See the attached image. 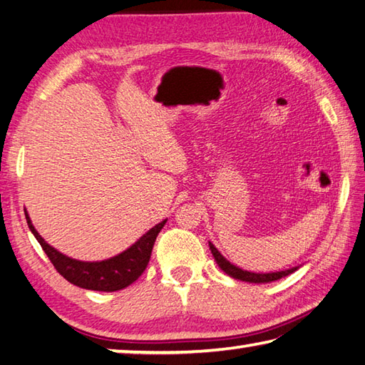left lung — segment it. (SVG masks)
Segmentation results:
<instances>
[{"label": "left lung", "instance_id": "obj_1", "mask_svg": "<svg viewBox=\"0 0 365 365\" xmlns=\"http://www.w3.org/2000/svg\"><path fill=\"white\" fill-rule=\"evenodd\" d=\"M210 245V250H211V254L212 257H215L216 264L219 265V268H221L222 272H225L229 277L235 278V279H240V281H246V283H256V284H260V283H272V281H277V279H281L287 277V274L294 273L295 270H297L299 267L302 265H297V267H292V268H287V270H281V272H270V273H254V272H247V270H243V268H240L237 265H233L232 262H229L221 252L217 251V247L212 245L211 242H208Z\"/></svg>", "mask_w": 365, "mask_h": 365}]
</instances>
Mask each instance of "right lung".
<instances>
[{
	"label": "right lung",
	"instance_id": "add662e5",
	"mask_svg": "<svg viewBox=\"0 0 365 365\" xmlns=\"http://www.w3.org/2000/svg\"><path fill=\"white\" fill-rule=\"evenodd\" d=\"M25 217L34 238L38 240V243L43 247L47 257L51 259V262L57 268L61 277L70 281L71 284L82 287V289L101 292L120 291L141 277V273L148 267L155 238L159 235L165 222H167V219H163L162 222L155 224L153 229H149L141 238H138V242H135L125 251L118 254V256L97 260V262H86V260L68 257L63 252L57 251L53 246L47 243L39 235L38 230L34 229L26 210Z\"/></svg>",
	"mask_w": 365,
	"mask_h": 365
}]
</instances>
